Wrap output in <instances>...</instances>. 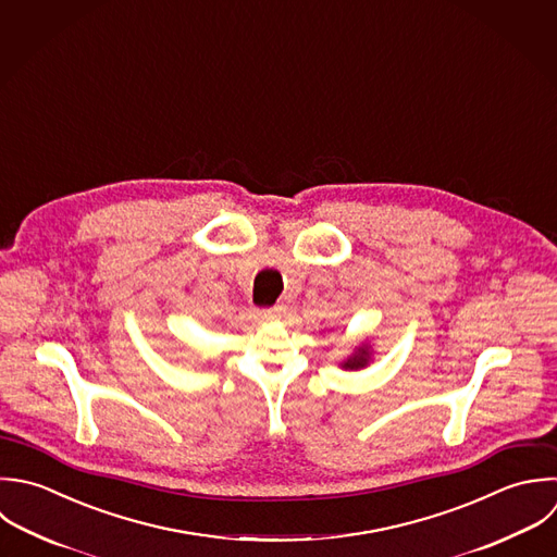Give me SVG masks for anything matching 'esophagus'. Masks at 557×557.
<instances>
[{
    "label": "esophagus",
    "instance_id": "1",
    "mask_svg": "<svg viewBox=\"0 0 557 557\" xmlns=\"http://www.w3.org/2000/svg\"><path fill=\"white\" fill-rule=\"evenodd\" d=\"M280 312H282V308L273 306V308H262V310H256V317H258L260 321H271V319H277V317H280Z\"/></svg>",
    "mask_w": 557,
    "mask_h": 557
}]
</instances>
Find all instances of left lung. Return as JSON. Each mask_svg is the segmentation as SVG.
Wrapping results in <instances>:
<instances>
[{"label":"left lung","mask_w":557,"mask_h":557,"mask_svg":"<svg viewBox=\"0 0 557 557\" xmlns=\"http://www.w3.org/2000/svg\"><path fill=\"white\" fill-rule=\"evenodd\" d=\"M367 364V351L362 349V356H356L354 360H347V364L345 367H349V369H358V367H364Z\"/></svg>","instance_id":"left-lung-1"}]
</instances>
